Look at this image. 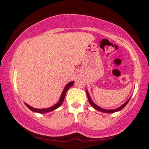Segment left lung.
<instances>
[{"label":"left lung","instance_id":"1","mask_svg":"<svg viewBox=\"0 0 149 149\" xmlns=\"http://www.w3.org/2000/svg\"><path fill=\"white\" fill-rule=\"evenodd\" d=\"M86 92L87 97H88V102L90 103V104L91 105V107H92L93 108H94V109H97V110L100 111V112H104V113H114V112H118V111L121 110V109H123V108H124L125 107L126 105H127V104L128 103V102L130 101V98L128 100H127V102H125L123 104H122L121 106L120 107L116 108V109H103V108L100 107H99L98 105L94 103V102L92 101V100H91V97H90L89 94H88V91H87V90H86Z\"/></svg>","mask_w":149,"mask_h":149}]
</instances>
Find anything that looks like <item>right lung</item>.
I'll use <instances>...</instances> for the list:
<instances>
[{
	"label": "right lung",
	"instance_id": "right-lung-1",
	"mask_svg": "<svg viewBox=\"0 0 149 149\" xmlns=\"http://www.w3.org/2000/svg\"><path fill=\"white\" fill-rule=\"evenodd\" d=\"M73 84H74V81H70V82H69V83L65 86V88H64V89H63V91L62 94H61V98H60L57 104H55L53 105V106L50 107L45 108V109H37V108H34V107H32L29 106V105L27 104L26 103H25V104L26 105V107H27L29 109H31V110L32 111V112H37V113L44 114V113H47V112H52V111L56 109L57 108H58L60 106H61V104H62L63 102V101H64V99H65L66 92H67L68 90L69 89V88H70L71 86L73 85Z\"/></svg>",
	"mask_w": 149,
	"mask_h": 149
}]
</instances>
